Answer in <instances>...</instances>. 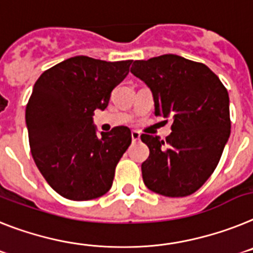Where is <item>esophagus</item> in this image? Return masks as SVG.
<instances>
[{
	"label": "esophagus",
	"instance_id": "1",
	"mask_svg": "<svg viewBox=\"0 0 253 253\" xmlns=\"http://www.w3.org/2000/svg\"><path fill=\"white\" fill-rule=\"evenodd\" d=\"M131 139H132V142L139 141V140H140V132H137V131H132V132H131Z\"/></svg>",
	"mask_w": 253,
	"mask_h": 253
}]
</instances>
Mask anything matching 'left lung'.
Instances as JSON below:
<instances>
[{"mask_svg":"<svg viewBox=\"0 0 253 253\" xmlns=\"http://www.w3.org/2000/svg\"><path fill=\"white\" fill-rule=\"evenodd\" d=\"M131 72L150 87L155 116L172 118V133H142L150 154L145 186L168 197L196 192L212 174L230 135L229 95L208 66L177 54L135 61Z\"/></svg>","mask_w":253,"mask_h":253,"instance_id":"left-lung-1","label":"left lung"}]
</instances>
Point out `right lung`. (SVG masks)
<instances>
[{
  "label": "right lung",
  "instance_id": "1",
  "mask_svg": "<svg viewBox=\"0 0 253 253\" xmlns=\"http://www.w3.org/2000/svg\"><path fill=\"white\" fill-rule=\"evenodd\" d=\"M131 63L71 57L43 72L33 87L25 109L30 151L48 184L65 199L93 200L111 190L131 131L118 126L98 135L93 116L107 108Z\"/></svg>",
  "mask_w": 253,
  "mask_h": 253
}]
</instances>
